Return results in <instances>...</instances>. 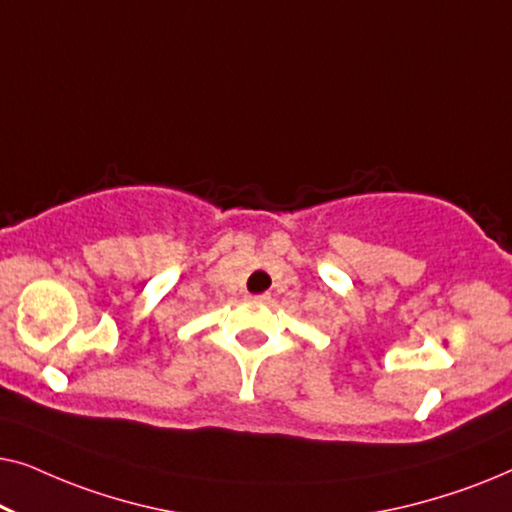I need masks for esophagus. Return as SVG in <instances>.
<instances>
[{
    "label": "esophagus",
    "mask_w": 512,
    "mask_h": 512,
    "mask_svg": "<svg viewBox=\"0 0 512 512\" xmlns=\"http://www.w3.org/2000/svg\"><path fill=\"white\" fill-rule=\"evenodd\" d=\"M254 300H261V303H265V300H270V293L265 291V293H256V296H251Z\"/></svg>",
    "instance_id": "obj_1"
}]
</instances>
